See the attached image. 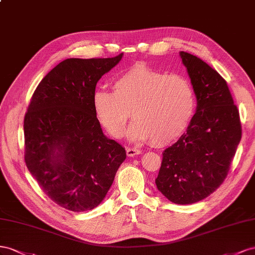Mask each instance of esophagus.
<instances>
[{
    "label": "esophagus",
    "instance_id": "obj_1",
    "mask_svg": "<svg viewBox=\"0 0 255 255\" xmlns=\"http://www.w3.org/2000/svg\"><path fill=\"white\" fill-rule=\"evenodd\" d=\"M127 156H129V157H134V156H136V155H140V154H142V151L140 150V149H136V148H131V147H129V148H127Z\"/></svg>",
    "mask_w": 255,
    "mask_h": 255
}]
</instances>
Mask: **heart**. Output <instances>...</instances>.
I'll return each mask as SVG.
<instances>
[{
	"instance_id": "b5f03b06",
	"label": "heart",
	"mask_w": 255,
	"mask_h": 255,
	"mask_svg": "<svg viewBox=\"0 0 255 255\" xmlns=\"http://www.w3.org/2000/svg\"><path fill=\"white\" fill-rule=\"evenodd\" d=\"M92 103L97 120L113 137L123 135L131 112L134 121L126 131L128 140L165 145L188 127L195 93L186 77L165 75L137 62L114 79L113 92L95 90Z\"/></svg>"
}]
</instances>
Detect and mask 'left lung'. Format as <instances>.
I'll list each match as a JSON object with an SVG mask.
<instances>
[{"instance_id": "1", "label": "left lung", "mask_w": 255, "mask_h": 255, "mask_svg": "<svg viewBox=\"0 0 255 255\" xmlns=\"http://www.w3.org/2000/svg\"><path fill=\"white\" fill-rule=\"evenodd\" d=\"M196 97L186 133L162 152L156 186L175 204H192L219 188L242 139L239 112L227 81L198 56L180 51Z\"/></svg>"}]
</instances>
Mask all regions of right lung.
I'll return each mask as SVG.
<instances>
[{
    "label": "right lung",
    "mask_w": 255,
    "mask_h": 255,
    "mask_svg": "<svg viewBox=\"0 0 255 255\" xmlns=\"http://www.w3.org/2000/svg\"><path fill=\"white\" fill-rule=\"evenodd\" d=\"M109 59H67L43 78L24 118V160L49 198L71 212L97 207L126 159L109 139L93 108L99 79L120 63Z\"/></svg>",
    "instance_id": "right-lung-1"
}]
</instances>
